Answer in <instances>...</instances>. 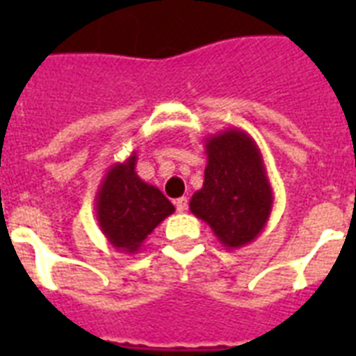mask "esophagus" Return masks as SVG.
Returning a JSON list of instances; mask_svg holds the SVG:
<instances>
[{"instance_id":"esophagus-1","label":"esophagus","mask_w":356,"mask_h":356,"mask_svg":"<svg viewBox=\"0 0 356 356\" xmlns=\"http://www.w3.org/2000/svg\"><path fill=\"white\" fill-rule=\"evenodd\" d=\"M175 209H177V212L186 211V209H188V200H186V197H179V200L175 201Z\"/></svg>"}]
</instances>
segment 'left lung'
Masks as SVG:
<instances>
[{"label": "left lung", "mask_w": 356, "mask_h": 356, "mask_svg": "<svg viewBox=\"0 0 356 356\" xmlns=\"http://www.w3.org/2000/svg\"><path fill=\"white\" fill-rule=\"evenodd\" d=\"M205 181L190 200V211L216 234L225 249L248 245L264 231L273 209L264 159L242 129L205 138Z\"/></svg>", "instance_id": "obj_1"}]
</instances>
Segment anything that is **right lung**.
Listing matches in <instances>:
<instances>
[{
    "label": "right lung",
    "instance_id": "add662e5",
    "mask_svg": "<svg viewBox=\"0 0 356 356\" xmlns=\"http://www.w3.org/2000/svg\"><path fill=\"white\" fill-rule=\"evenodd\" d=\"M136 153L108 168L96 194V220L108 243L122 253L136 254L159 223L175 207L153 184L134 172Z\"/></svg>",
    "mask_w": 356,
    "mask_h": 356
}]
</instances>
